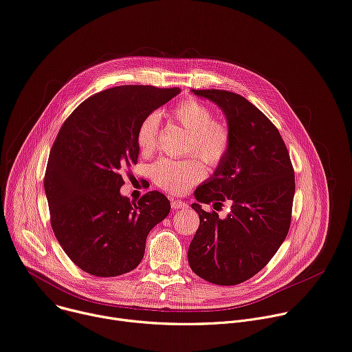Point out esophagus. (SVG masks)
<instances>
[{
  "mask_svg": "<svg viewBox=\"0 0 352 352\" xmlns=\"http://www.w3.org/2000/svg\"><path fill=\"white\" fill-rule=\"evenodd\" d=\"M172 208L173 210H179V208H187L188 207V204L187 203H184V201H182V200H172Z\"/></svg>",
  "mask_w": 352,
  "mask_h": 352,
  "instance_id": "1",
  "label": "esophagus"
}]
</instances>
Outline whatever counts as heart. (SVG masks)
Returning <instances> with one entry per match:
<instances>
[{
	"label": "heart",
	"instance_id": "heart-1",
	"mask_svg": "<svg viewBox=\"0 0 352 352\" xmlns=\"http://www.w3.org/2000/svg\"><path fill=\"white\" fill-rule=\"evenodd\" d=\"M172 120L190 133L187 152H194L210 168L219 166L230 151L232 134L226 124L215 120L214 111L203 102L187 98L170 110ZM161 116L149 113L137 129V144L144 155H151L158 145ZM152 182L170 194H183L204 176V168L196 158L156 161L151 169Z\"/></svg>",
	"mask_w": 352,
	"mask_h": 352
}]
</instances>
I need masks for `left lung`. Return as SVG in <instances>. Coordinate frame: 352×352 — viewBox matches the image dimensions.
Instances as JSON below:
<instances>
[{"instance_id":"left-lung-1","label":"left lung","mask_w":352,"mask_h":352,"mask_svg":"<svg viewBox=\"0 0 352 352\" xmlns=\"http://www.w3.org/2000/svg\"><path fill=\"white\" fill-rule=\"evenodd\" d=\"M194 94L223 110L232 145L214 176L194 192L199 203L191 207L200 226L188 248V264L211 284L238 285L263 270L288 235L294 166L277 127L248 99L222 89ZM200 202H214V209L228 202L231 211L221 220L217 209L204 212Z\"/></svg>"}]
</instances>
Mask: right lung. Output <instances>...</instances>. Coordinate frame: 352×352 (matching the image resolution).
<instances>
[{
    "instance_id": "add662e5",
    "label": "right lung",
    "mask_w": 352,
    "mask_h": 352,
    "mask_svg": "<svg viewBox=\"0 0 352 352\" xmlns=\"http://www.w3.org/2000/svg\"><path fill=\"white\" fill-rule=\"evenodd\" d=\"M179 88L123 85L92 95L61 126L45 173L54 235L67 256L96 277H117L142 260L149 230L170 203L148 191L131 203L123 173L138 161L137 129Z\"/></svg>"
}]
</instances>
